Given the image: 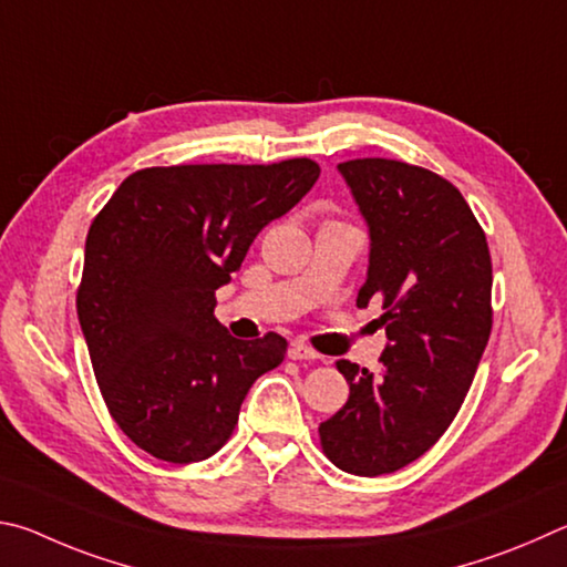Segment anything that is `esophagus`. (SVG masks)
Wrapping results in <instances>:
<instances>
[{
    "label": "esophagus",
    "instance_id": "esophagus-1",
    "mask_svg": "<svg viewBox=\"0 0 567 567\" xmlns=\"http://www.w3.org/2000/svg\"><path fill=\"white\" fill-rule=\"evenodd\" d=\"M289 359H293V361H313V359H319V353H316L311 346L296 341V343H291V349H289Z\"/></svg>",
    "mask_w": 567,
    "mask_h": 567
}]
</instances>
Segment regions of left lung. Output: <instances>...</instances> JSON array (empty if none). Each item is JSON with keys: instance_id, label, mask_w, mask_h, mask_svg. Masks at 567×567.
I'll return each instance as SVG.
<instances>
[{"instance_id": "8db88e82", "label": "left lung", "mask_w": 567, "mask_h": 567, "mask_svg": "<svg viewBox=\"0 0 567 567\" xmlns=\"http://www.w3.org/2000/svg\"><path fill=\"white\" fill-rule=\"evenodd\" d=\"M339 174L371 241L355 303H383L389 343L379 375L336 361L351 393L319 433L336 468L373 478L421 458L458 413L491 336L493 266L443 176L391 158H353Z\"/></svg>"}]
</instances>
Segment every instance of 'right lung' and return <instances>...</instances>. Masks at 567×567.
<instances>
[{
	"label": "right lung",
	"instance_id": "right-lung-1",
	"mask_svg": "<svg viewBox=\"0 0 567 567\" xmlns=\"http://www.w3.org/2000/svg\"><path fill=\"white\" fill-rule=\"evenodd\" d=\"M319 174L311 158L142 168L94 218L79 326L109 413L154 458L214 455L254 381L284 361V336L234 339L216 321L214 293Z\"/></svg>",
	"mask_w": 567,
	"mask_h": 567
}]
</instances>
